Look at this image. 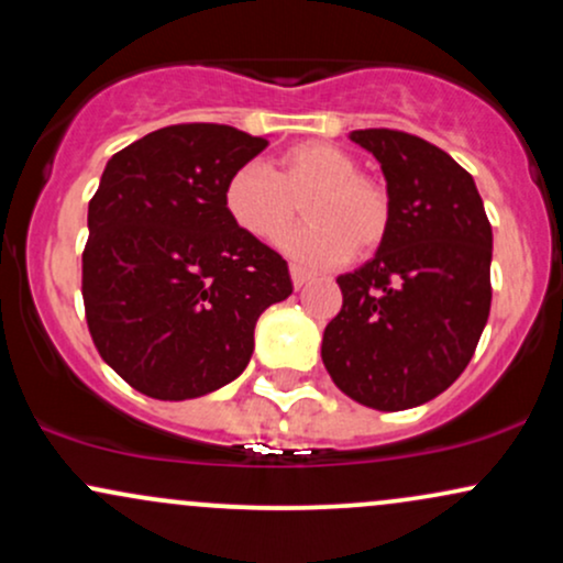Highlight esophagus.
I'll return each mask as SVG.
<instances>
[{
	"mask_svg": "<svg viewBox=\"0 0 563 563\" xmlns=\"http://www.w3.org/2000/svg\"><path fill=\"white\" fill-rule=\"evenodd\" d=\"M290 280H294V288L299 290V288L307 286L309 280H312V273H307V269L296 267V264H294V267H290Z\"/></svg>",
	"mask_w": 563,
	"mask_h": 563,
	"instance_id": "34e87169",
	"label": "esophagus"
}]
</instances>
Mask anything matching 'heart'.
Returning <instances> with one entry per match:
<instances>
[{
	"label": "heart",
	"mask_w": 563,
	"mask_h": 563,
	"mask_svg": "<svg viewBox=\"0 0 563 563\" xmlns=\"http://www.w3.org/2000/svg\"><path fill=\"white\" fill-rule=\"evenodd\" d=\"M357 158L333 142H301L269 166L245 164L228 179L224 209L245 235L283 241L303 203L307 228L283 249L307 264H335L349 254L371 256L391 228L386 187L357 172Z\"/></svg>",
	"instance_id": "1"
}]
</instances>
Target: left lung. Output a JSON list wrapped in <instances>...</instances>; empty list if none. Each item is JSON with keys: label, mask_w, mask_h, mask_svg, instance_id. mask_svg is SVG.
I'll return each instance as SVG.
<instances>
[{"label": "left lung", "mask_w": 563, "mask_h": 563, "mask_svg": "<svg viewBox=\"0 0 563 563\" xmlns=\"http://www.w3.org/2000/svg\"><path fill=\"white\" fill-rule=\"evenodd\" d=\"M349 140L380 164L391 228L371 262L335 280L344 303L322 333V363L354 402L407 410L474 357L493 301V228L474 177L437 145L394 129Z\"/></svg>", "instance_id": "left-lung-1"}]
</instances>
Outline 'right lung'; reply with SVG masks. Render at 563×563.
<instances>
[{
    "mask_svg": "<svg viewBox=\"0 0 563 563\" xmlns=\"http://www.w3.org/2000/svg\"><path fill=\"white\" fill-rule=\"evenodd\" d=\"M267 147L222 124H177L106 164L89 200L81 294L97 352L153 399L235 380L262 312L288 299V264L232 222L228 179Z\"/></svg>",
    "mask_w": 563,
    "mask_h": 563,
    "instance_id": "right-lung-1",
    "label": "right lung"
}]
</instances>
